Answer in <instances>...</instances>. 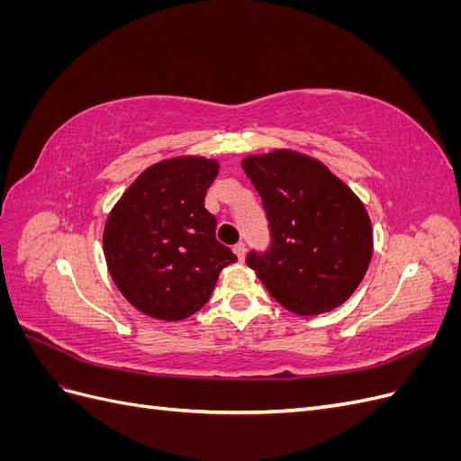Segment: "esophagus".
<instances>
[{"instance_id": "1", "label": "esophagus", "mask_w": 461, "mask_h": 461, "mask_svg": "<svg viewBox=\"0 0 461 461\" xmlns=\"http://www.w3.org/2000/svg\"><path fill=\"white\" fill-rule=\"evenodd\" d=\"M232 249H234V254L239 256V259H244V256H246V244H244V242L234 244V246H232Z\"/></svg>"}]
</instances>
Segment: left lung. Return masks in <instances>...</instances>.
<instances>
[{
  "label": "left lung",
  "instance_id": "obj_1",
  "mask_svg": "<svg viewBox=\"0 0 461 461\" xmlns=\"http://www.w3.org/2000/svg\"><path fill=\"white\" fill-rule=\"evenodd\" d=\"M242 169L261 196L271 230V246L252 249L246 263L290 312L317 315L339 308L371 261L366 205L323 163L298 151L248 156Z\"/></svg>",
  "mask_w": 461,
  "mask_h": 461
}]
</instances>
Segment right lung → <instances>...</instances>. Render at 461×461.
<instances>
[{"mask_svg": "<svg viewBox=\"0 0 461 461\" xmlns=\"http://www.w3.org/2000/svg\"><path fill=\"white\" fill-rule=\"evenodd\" d=\"M215 159H165L138 176L111 209L104 254L113 283L136 310L180 321L212 296L222 267L236 261L215 239L217 219L203 198Z\"/></svg>", "mask_w": 461, "mask_h": 461, "instance_id": "right-lung-1", "label": "right lung"}]
</instances>
